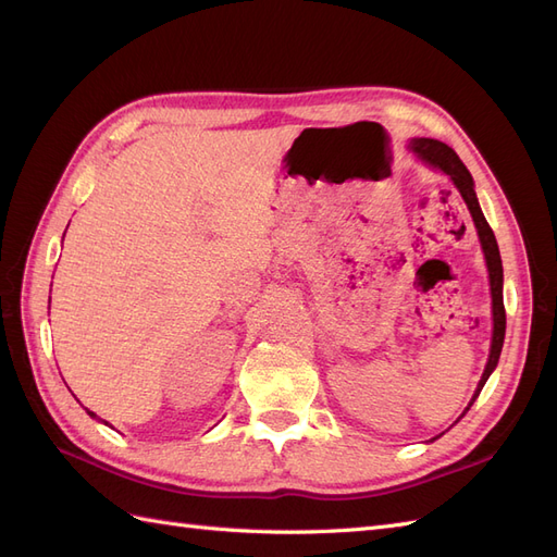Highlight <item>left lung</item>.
Returning <instances> with one entry per match:
<instances>
[{"label":"left lung","mask_w":557,"mask_h":557,"mask_svg":"<svg viewBox=\"0 0 557 557\" xmlns=\"http://www.w3.org/2000/svg\"><path fill=\"white\" fill-rule=\"evenodd\" d=\"M409 148L413 150V153L420 160L428 162L430 166H434V170H442L444 174H448L450 181L455 183V188L460 190L471 218H474V225H476L481 248H483V256H485V264H487V276H491V293H493V344H491V356H487V364L483 369V376L479 381L476 393H474V397H471V401H469V407H471V404L476 401L479 393L483 391L487 376L493 374V369L499 362V352H502V346H504V332H507V313H504V299H502L504 272H502L499 248H497L495 234H493L491 225H487L485 215H483V211L479 207V199H476V193H474V181H471V174H469L467 166L462 164V160L458 158V153H455L450 146L436 141V139H411ZM469 407L465 411H469ZM455 423H458V420H455Z\"/></svg>","instance_id":"8db88e82"}]
</instances>
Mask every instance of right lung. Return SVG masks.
I'll use <instances>...</instances> for the list:
<instances>
[{
	"instance_id": "add662e5",
	"label": "right lung",
	"mask_w": 557,
	"mask_h": 557,
	"mask_svg": "<svg viewBox=\"0 0 557 557\" xmlns=\"http://www.w3.org/2000/svg\"><path fill=\"white\" fill-rule=\"evenodd\" d=\"M88 413H90V416H92V418H97V416H95V413H92V411H88ZM104 423H107V420H104ZM107 425H109V423H107Z\"/></svg>"
}]
</instances>
